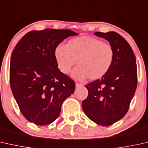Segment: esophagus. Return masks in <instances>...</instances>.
I'll use <instances>...</instances> for the list:
<instances>
[{"instance_id": "esophagus-1", "label": "esophagus", "mask_w": 148, "mask_h": 148, "mask_svg": "<svg viewBox=\"0 0 148 148\" xmlns=\"http://www.w3.org/2000/svg\"><path fill=\"white\" fill-rule=\"evenodd\" d=\"M75 85H76V87H77H77L83 86V83H76Z\"/></svg>"}]
</instances>
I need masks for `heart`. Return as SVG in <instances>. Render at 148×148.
<instances>
[{"instance_id":"heart-1","label":"heart","mask_w":148,"mask_h":148,"mask_svg":"<svg viewBox=\"0 0 148 148\" xmlns=\"http://www.w3.org/2000/svg\"><path fill=\"white\" fill-rule=\"evenodd\" d=\"M114 55L110 44L89 36L71 38L66 46L59 45L55 50L57 66L64 74L69 73L77 60L72 77L78 80L101 78L111 69Z\"/></svg>"}]
</instances>
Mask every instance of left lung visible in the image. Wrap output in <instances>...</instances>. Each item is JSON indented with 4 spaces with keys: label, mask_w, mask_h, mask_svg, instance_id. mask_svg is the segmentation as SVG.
I'll list each match as a JSON object with an SVG mask.
<instances>
[{
    "label": "left lung",
    "mask_w": 148,
    "mask_h": 148,
    "mask_svg": "<svg viewBox=\"0 0 148 148\" xmlns=\"http://www.w3.org/2000/svg\"><path fill=\"white\" fill-rule=\"evenodd\" d=\"M94 35L110 42L114 60L101 79L85 85L89 94L82 108L91 120L109 126L123 118L129 110L138 84L136 59L130 44L118 33L95 32Z\"/></svg>",
    "instance_id": "obj_1"
}]
</instances>
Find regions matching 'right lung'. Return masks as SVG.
I'll return each instance as SVG.
<instances>
[{"label":"right lung","instance_id":"obj_1","mask_svg":"<svg viewBox=\"0 0 148 148\" xmlns=\"http://www.w3.org/2000/svg\"><path fill=\"white\" fill-rule=\"evenodd\" d=\"M77 35L69 29L32 31L12 51L10 84L21 113L36 125H48L59 116L75 83L60 71L55 50L65 38Z\"/></svg>","mask_w":148,"mask_h":148}]
</instances>
